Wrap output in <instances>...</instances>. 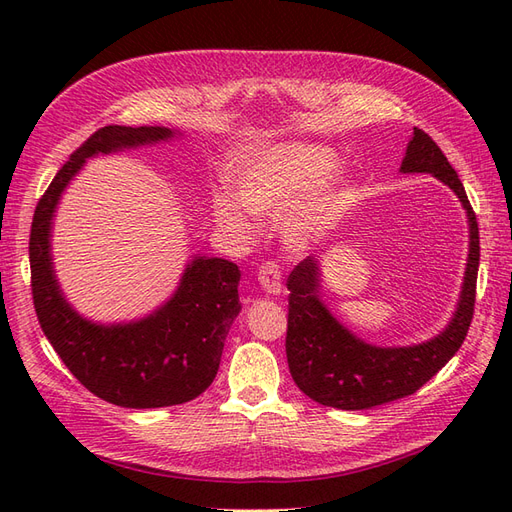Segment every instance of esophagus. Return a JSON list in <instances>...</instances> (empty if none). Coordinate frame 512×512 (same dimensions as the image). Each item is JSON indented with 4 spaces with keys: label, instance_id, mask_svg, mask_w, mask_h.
<instances>
[{
    "label": "esophagus",
    "instance_id": "1",
    "mask_svg": "<svg viewBox=\"0 0 512 512\" xmlns=\"http://www.w3.org/2000/svg\"><path fill=\"white\" fill-rule=\"evenodd\" d=\"M258 282L262 286V290L269 294H280L282 292V273L280 267L275 265L273 260L262 262L258 267Z\"/></svg>",
    "mask_w": 512,
    "mask_h": 512
}]
</instances>
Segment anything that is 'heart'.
Here are the masks:
<instances>
[{"mask_svg":"<svg viewBox=\"0 0 512 512\" xmlns=\"http://www.w3.org/2000/svg\"><path fill=\"white\" fill-rule=\"evenodd\" d=\"M337 156L322 145L277 143L241 153L228 164V185L236 196L215 192L211 198L213 218L226 232L245 237L252 232L250 215L280 218L286 241L305 250L327 235L344 205L346 183L342 177H327Z\"/></svg>","mask_w":512,"mask_h":512,"instance_id":"obj_1","label":"heart"}]
</instances>
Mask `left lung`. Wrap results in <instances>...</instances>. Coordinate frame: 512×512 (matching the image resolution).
<instances>
[{
  "instance_id": "8db88e82",
  "label": "left lung",
  "mask_w": 512,
  "mask_h": 512,
  "mask_svg": "<svg viewBox=\"0 0 512 512\" xmlns=\"http://www.w3.org/2000/svg\"><path fill=\"white\" fill-rule=\"evenodd\" d=\"M401 173H429L451 188L470 222V254L461 297L451 324L418 346L378 348L365 344L339 324L320 301V269L314 256L303 258L288 275L286 356L294 384L322 406L367 410L408 397L453 359L468 335L476 301L480 260L478 222L455 168L423 130L414 134L401 160Z\"/></svg>"
}]
</instances>
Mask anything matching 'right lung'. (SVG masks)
<instances>
[{
    "label": "right lung",
    "instance_id": "obj_1",
    "mask_svg": "<svg viewBox=\"0 0 512 512\" xmlns=\"http://www.w3.org/2000/svg\"><path fill=\"white\" fill-rule=\"evenodd\" d=\"M170 136L160 126H104L91 134L38 200L29 235L34 307L46 339L87 391L123 408L177 406L209 389L230 324L241 312V271L230 260L196 256L158 312L104 327L81 318L61 294L51 262V224L61 192L87 158Z\"/></svg>",
    "mask_w": 512,
    "mask_h": 512
}]
</instances>
